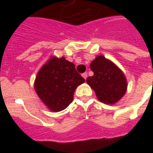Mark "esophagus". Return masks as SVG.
Instances as JSON below:
<instances>
[{"label":"esophagus","instance_id":"obj_1","mask_svg":"<svg viewBox=\"0 0 153 153\" xmlns=\"http://www.w3.org/2000/svg\"><path fill=\"white\" fill-rule=\"evenodd\" d=\"M82 76L83 77V79H86L87 78H88V73H86V72H85V73L82 74Z\"/></svg>","mask_w":153,"mask_h":153}]
</instances>
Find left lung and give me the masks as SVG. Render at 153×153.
<instances>
[{
    "label": "left lung",
    "instance_id": "obj_1",
    "mask_svg": "<svg viewBox=\"0 0 153 153\" xmlns=\"http://www.w3.org/2000/svg\"><path fill=\"white\" fill-rule=\"evenodd\" d=\"M94 74L87 79V83L95 91L99 101L113 104L124 96L127 83L118 67L102 56H98L90 65Z\"/></svg>",
    "mask_w": 153,
    "mask_h": 153
}]
</instances>
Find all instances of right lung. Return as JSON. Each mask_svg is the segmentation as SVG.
Wrapping results in <instances>:
<instances>
[{"mask_svg":"<svg viewBox=\"0 0 153 153\" xmlns=\"http://www.w3.org/2000/svg\"><path fill=\"white\" fill-rule=\"evenodd\" d=\"M84 81L73 63L53 57L38 72L34 88L49 109L60 111L72 102L76 88Z\"/></svg>","mask_w":153,"mask_h":153,"instance_id":"1","label":"right lung"}]
</instances>
